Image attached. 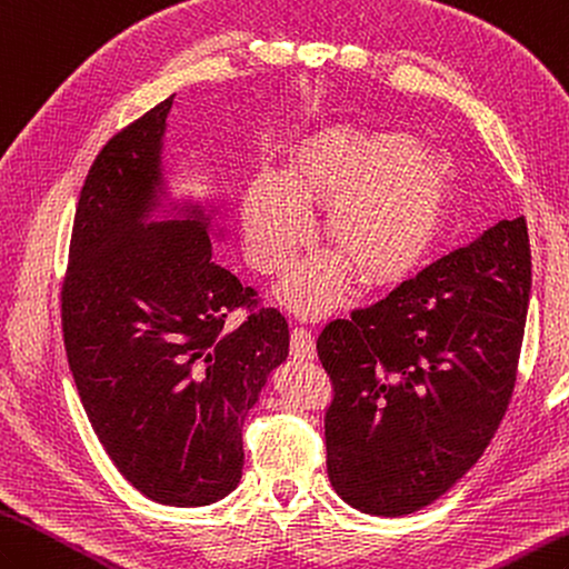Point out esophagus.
<instances>
[{
  "label": "esophagus",
  "mask_w": 569,
  "mask_h": 569,
  "mask_svg": "<svg viewBox=\"0 0 569 569\" xmlns=\"http://www.w3.org/2000/svg\"><path fill=\"white\" fill-rule=\"evenodd\" d=\"M292 356L299 360L317 358V343H313V336L307 326L292 328Z\"/></svg>",
  "instance_id": "obj_1"
}]
</instances>
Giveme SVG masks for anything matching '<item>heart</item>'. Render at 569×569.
Wrapping results in <instances>:
<instances>
[{
	"mask_svg": "<svg viewBox=\"0 0 569 569\" xmlns=\"http://www.w3.org/2000/svg\"><path fill=\"white\" fill-rule=\"evenodd\" d=\"M446 168L403 131L326 129L289 160L287 180L258 172L241 219L252 270L282 277L311 238L309 204H328L323 236L338 258L307 264L284 289L305 313L331 309L346 289V266L365 280L409 270L433 241L446 201Z\"/></svg>",
	"mask_w": 569,
	"mask_h": 569,
	"instance_id": "obj_1",
	"label": "heart"
}]
</instances>
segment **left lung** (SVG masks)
I'll return each mask as SVG.
<instances>
[{
	"mask_svg": "<svg viewBox=\"0 0 569 569\" xmlns=\"http://www.w3.org/2000/svg\"><path fill=\"white\" fill-rule=\"evenodd\" d=\"M528 297L519 217L326 323V467L340 499L372 516L413 513L482 458L513 395Z\"/></svg>",
	"mask_w": 569,
	"mask_h": 569,
	"instance_id": "8db88e82",
	"label": "left lung"
}]
</instances>
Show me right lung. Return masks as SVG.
<instances>
[{
  "label": "right lung",
  "mask_w": 569,
  "mask_h": 569,
  "mask_svg": "<svg viewBox=\"0 0 569 569\" xmlns=\"http://www.w3.org/2000/svg\"><path fill=\"white\" fill-rule=\"evenodd\" d=\"M172 97L99 150L74 211L60 289L62 340L99 443L168 507H207L243 475V421L289 328L219 260L201 213L146 221ZM247 319L236 332L224 319Z\"/></svg>",
  "instance_id": "add662e5"
}]
</instances>
